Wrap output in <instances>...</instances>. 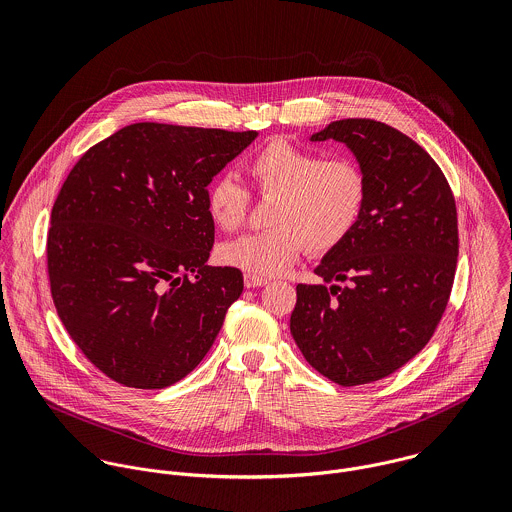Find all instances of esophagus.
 <instances>
[{
  "mask_svg": "<svg viewBox=\"0 0 512 512\" xmlns=\"http://www.w3.org/2000/svg\"><path fill=\"white\" fill-rule=\"evenodd\" d=\"M266 284H268L266 278H260V276H254V274H246L244 276V286L246 288H262Z\"/></svg>",
  "mask_w": 512,
  "mask_h": 512,
  "instance_id": "34e87169",
  "label": "esophagus"
}]
</instances>
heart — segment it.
I'll list each match as a JSON object with an SVG mask.
<instances>
[{
	"instance_id": "1",
	"label": "heart",
	"mask_w": 512,
	"mask_h": 512,
	"mask_svg": "<svg viewBox=\"0 0 512 512\" xmlns=\"http://www.w3.org/2000/svg\"><path fill=\"white\" fill-rule=\"evenodd\" d=\"M256 193L274 197L272 224L224 242L222 264L266 278L288 270L303 248L321 256L339 248L365 213V169L349 157L321 153L278 138L258 149L248 165ZM250 193L230 175H219L207 189V211L224 232L238 230L248 217Z\"/></svg>"
}]
</instances>
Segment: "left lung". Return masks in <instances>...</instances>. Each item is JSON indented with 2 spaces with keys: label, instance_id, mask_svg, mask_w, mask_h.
<instances>
[{
  "label": "left lung",
  "instance_id": "obj_1",
  "mask_svg": "<svg viewBox=\"0 0 512 512\" xmlns=\"http://www.w3.org/2000/svg\"><path fill=\"white\" fill-rule=\"evenodd\" d=\"M349 147L368 181L365 213L297 286L290 319L305 361L341 386L380 380L414 359L445 311L459 252L457 211L438 163L406 134L368 118L331 122L311 142Z\"/></svg>",
  "mask_w": 512,
  "mask_h": 512
}]
</instances>
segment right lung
I'll use <instances>...</instances> for the list:
<instances>
[{
    "mask_svg": "<svg viewBox=\"0 0 512 512\" xmlns=\"http://www.w3.org/2000/svg\"><path fill=\"white\" fill-rule=\"evenodd\" d=\"M258 132L140 122L90 147L51 211L47 270L84 357L132 388H165L213 347L238 268L207 266V187Z\"/></svg>",
    "mask_w": 512,
    "mask_h": 512,
    "instance_id": "right-lung-1",
    "label": "right lung"
}]
</instances>
